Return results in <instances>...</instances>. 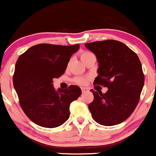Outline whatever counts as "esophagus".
<instances>
[{
    "instance_id": "esophagus-1",
    "label": "esophagus",
    "mask_w": 156,
    "mask_h": 156,
    "mask_svg": "<svg viewBox=\"0 0 156 156\" xmlns=\"http://www.w3.org/2000/svg\"><path fill=\"white\" fill-rule=\"evenodd\" d=\"M81 89H82V92H89V88H87V87H82Z\"/></svg>"
}]
</instances>
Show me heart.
I'll return each instance as SVG.
<instances>
[{"label":"heart","mask_w":156,"mask_h":156,"mask_svg":"<svg viewBox=\"0 0 156 156\" xmlns=\"http://www.w3.org/2000/svg\"><path fill=\"white\" fill-rule=\"evenodd\" d=\"M93 55V54H92L91 52H89V51L83 52V53L81 54V59L82 58H85V57L89 56V55ZM75 82H76V83H78V84L83 85V84H86V82H87V79L83 78V77H76V79H75Z\"/></svg>","instance_id":"heart-1"}]
</instances>
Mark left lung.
I'll list each match as a JSON object with an SVG mask.
<instances>
[{"label": "left lung", "mask_w": 156, "mask_h": 156, "mask_svg": "<svg viewBox=\"0 0 156 156\" xmlns=\"http://www.w3.org/2000/svg\"><path fill=\"white\" fill-rule=\"evenodd\" d=\"M85 47L95 54L98 63L94 84L108 89L105 93L90 90L94 95L89 105L92 118L104 126L121 124L133 112L144 85L140 59L130 48L116 40L86 43Z\"/></svg>", "instance_id": "1"}]
</instances>
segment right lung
<instances>
[{
  "label": "right lung",
  "instance_id": "add662e5",
  "mask_svg": "<svg viewBox=\"0 0 156 156\" xmlns=\"http://www.w3.org/2000/svg\"><path fill=\"white\" fill-rule=\"evenodd\" d=\"M80 44L63 46L38 44L29 48L18 58L13 77L20 104L35 124L47 128L62 125L70 117V105L82 94L71 85L55 90L53 79L64 74L70 58Z\"/></svg>",
  "mask_w": 156,
  "mask_h": 156
}]
</instances>
